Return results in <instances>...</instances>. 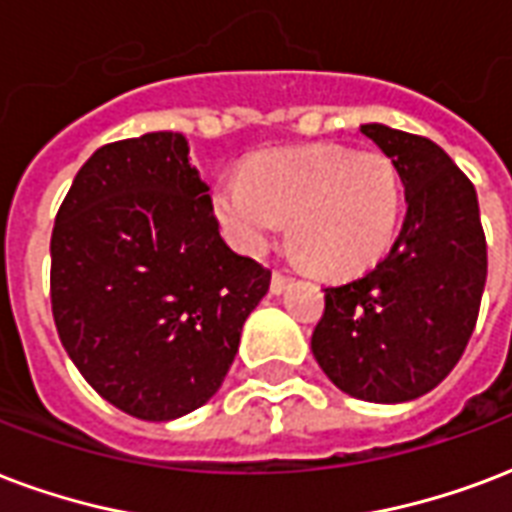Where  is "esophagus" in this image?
<instances>
[{"label":"esophagus","instance_id":"34e87169","mask_svg":"<svg viewBox=\"0 0 512 512\" xmlns=\"http://www.w3.org/2000/svg\"><path fill=\"white\" fill-rule=\"evenodd\" d=\"M290 282H292L290 273L273 271V276H271V292H273V295H282V292L287 290V287H290Z\"/></svg>","mask_w":512,"mask_h":512}]
</instances>
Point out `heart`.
<instances>
[{
    "label": "heart",
    "instance_id": "obj_1",
    "mask_svg": "<svg viewBox=\"0 0 512 512\" xmlns=\"http://www.w3.org/2000/svg\"><path fill=\"white\" fill-rule=\"evenodd\" d=\"M400 209L395 163L335 144L263 152L214 187V212L236 247L260 255L292 217V244L327 276L376 265L395 241Z\"/></svg>",
    "mask_w": 512,
    "mask_h": 512
}]
</instances>
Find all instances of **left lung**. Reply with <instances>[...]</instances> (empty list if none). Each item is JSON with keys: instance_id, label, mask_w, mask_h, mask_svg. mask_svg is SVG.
I'll use <instances>...</instances> for the list:
<instances>
[{"instance_id": "left-lung-1", "label": "left lung", "mask_w": 512, "mask_h": 512, "mask_svg": "<svg viewBox=\"0 0 512 512\" xmlns=\"http://www.w3.org/2000/svg\"><path fill=\"white\" fill-rule=\"evenodd\" d=\"M403 179V230L389 255L346 284L325 287L311 351L341 392L368 403L427 395L454 370L478 322L486 236L464 171L427 136L368 123Z\"/></svg>"}]
</instances>
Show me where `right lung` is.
I'll list each match as a JSON object with an SVG mask.
<instances>
[{
    "label": "right lung",
    "instance_id": "add662e5",
    "mask_svg": "<svg viewBox=\"0 0 512 512\" xmlns=\"http://www.w3.org/2000/svg\"><path fill=\"white\" fill-rule=\"evenodd\" d=\"M268 284V268L222 241L174 131L99 147L56 214L58 338L85 381L136 419H177L220 389Z\"/></svg>",
    "mask_w": 512,
    "mask_h": 512
}]
</instances>
